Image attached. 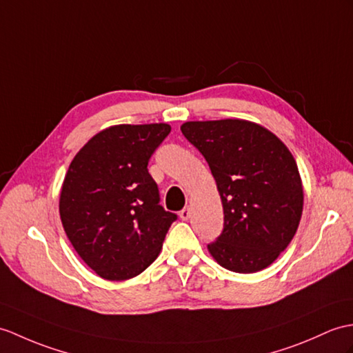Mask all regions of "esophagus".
Returning a JSON list of instances; mask_svg holds the SVG:
<instances>
[{
  "instance_id": "1",
  "label": "esophagus",
  "mask_w": 353,
  "mask_h": 353,
  "mask_svg": "<svg viewBox=\"0 0 353 353\" xmlns=\"http://www.w3.org/2000/svg\"><path fill=\"white\" fill-rule=\"evenodd\" d=\"M179 216H180V219H183V221H186L188 218L191 216V209L190 208H185L183 210H180V214H179Z\"/></svg>"
}]
</instances>
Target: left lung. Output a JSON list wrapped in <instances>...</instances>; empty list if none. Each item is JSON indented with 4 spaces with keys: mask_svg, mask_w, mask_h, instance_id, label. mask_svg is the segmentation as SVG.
<instances>
[{
    "mask_svg": "<svg viewBox=\"0 0 353 353\" xmlns=\"http://www.w3.org/2000/svg\"><path fill=\"white\" fill-rule=\"evenodd\" d=\"M188 141L208 161L224 210V230L208 245L218 265L237 274L270 266L298 230L304 188L293 154L259 123L185 121Z\"/></svg>",
    "mask_w": 353,
    "mask_h": 353,
    "instance_id": "1",
    "label": "left lung"
}]
</instances>
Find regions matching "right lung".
I'll return each instance as SVG.
<instances>
[{
	"mask_svg": "<svg viewBox=\"0 0 353 353\" xmlns=\"http://www.w3.org/2000/svg\"><path fill=\"white\" fill-rule=\"evenodd\" d=\"M171 130L167 123L114 125L72 159L60 218L72 247L103 280L125 281L149 268L177 218L159 206L147 163Z\"/></svg>",
	"mask_w": 353,
	"mask_h": 353,
	"instance_id": "obj_1",
	"label": "right lung"
}]
</instances>
